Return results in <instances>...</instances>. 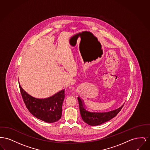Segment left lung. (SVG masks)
I'll list each match as a JSON object with an SVG mask.
<instances>
[{"instance_id": "1", "label": "left lung", "mask_w": 150, "mask_h": 150, "mask_svg": "<svg viewBox=\"0 0 150 150\" xmlns=\"http://www.w3.org/2000/svg\"><path fill=\"white\" fill-rule=\"evenodd\" d=\"M78 100L80 113L82 120L91 126L99 125L115 117L124 106L123 105L116 110L107 112L93 111L87 109L84 105L83 100L79 97H78Z\"/></svg>"}]
</instances>
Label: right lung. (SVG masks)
<instances>
[{
  "label": "right lung",
  "instance_id": "1",
  "mask_svg": "<svg viewBox=\"0 0 150 150\" xmlns=\"http://www.w3.org/2000/svg\"><path fill=\"white\" fill-rule=\"evenodd\" d=\"M19 87L25 105L34 116L48 123L55 122L61 118L65 89L47 98L39 99L28 94L20 83Z\"/></svg>",
  "mask_w": 150,
  "mask_h": 150
}]
</instances>
